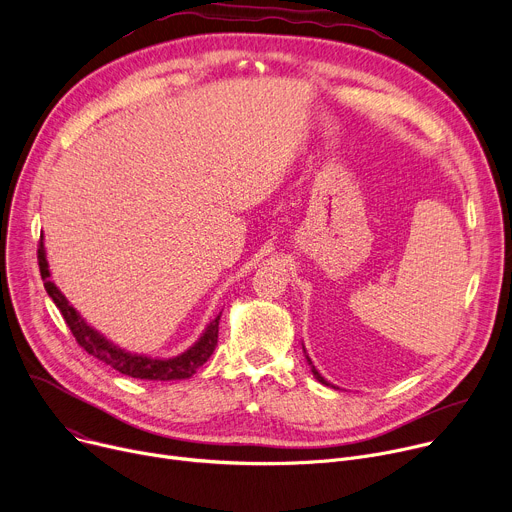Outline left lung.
Here are the masks:
<instances>
[{"label":"left lung","mask_w":512,"mask_h":512,"mask_svg":"<svg viewBox=\"0 0 512 512\" xmlns=\"http://www.w3.org/2000/svg\"><path fill=\"white\" fill-rule=\"evenodd\" d=\"M302 350H304V348H302ZM304 356H306V362H309V364H311V370H313V374H315V379H317V381H319V383H321V385H327V387H329V383H327V381H325V379H323V377H321V374H319V370H317V368H315V366H313V362H311V358H309V354H306V350H304Z\"/></svg>","instance_id":"obj_1"}]
</instances>
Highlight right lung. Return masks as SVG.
<instances>
[{"label":"right lung","instance_id":"right-lung-1","mask_svg":"<svg viewBox=\"0 0 512 512\" xmlns=\"http://www.w3.org/2000/svg\"><path fill=\"white\" fill-rule=\"evenodd\" d=\"M39 267H41V278L45 282V290L53 298V302L57 304V309L63 315L67 327L72 329L76 342L90 356L98 358L100 362H105L107 366L115 368L121 374H127V377L144 379V381H181V379H189L197 372L199 366L208 362V358L214 354V350L218 346V325H220V315L222 313L216 319H212L210 325L206 327V331H203L201 337L197 339V342L179 356L154 358V356H146V354L127 352V350L115 346L111 339H107L105 335L98 333L94 327H90L82 319V315L70 304V300H67L61 294V290L55 286V282L51 280L43 236H41V243H39Z\"/></svg>","mask_w":512,"mask_h":512}]
</instances>
